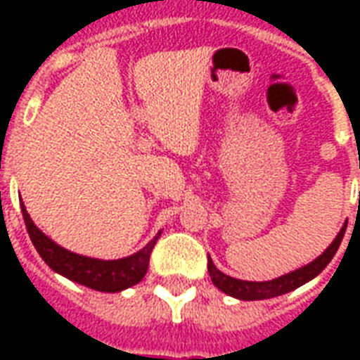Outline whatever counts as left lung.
<instances>
[{
  "mask_svg": "<svg viewBox=\"0 0 360 360\" xmlns=\"http://www.w3.org/2000/svg\"><path fill=\"white\" fill-rule=\"evenodd\" d=\"M346 226L342 228L340 233H338L336 239L333 240V245H330L321 256L316 257L312 263H308L307 267L297 269L293 273L284 274V276H280V278L269 280V282H248V280L231 278V276H228V274H224L222 271H219V269L214 267V263L211 262V257L207 259L209 276H211L213 284L217 285L220 291H224V293H228V295L231 297H237V299H243V301H259V299H271V297L284 295L288 291H293L297 290L299 285L307 284L308 280H312L314 276H318V274L329 265V262L333 259L336 250H338V246H340L342 239H344Z\"/></svg>",
  "mask_w": 360,
  "mask_h": 360,
  "instance_id": "left-lung-1",
  "label": "left lung"
}]
</instances>
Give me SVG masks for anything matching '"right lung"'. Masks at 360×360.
Wrapping results in <instances>:
<instances>
[{
  "label": "right lung",
  "instance_id": "1",
  "mask_svg": "<svg viewBox=\"0 0 360 360\" xmlns=\"http://www.w3.org/2000/svg\"><path fill=\"white\" fill-rule=\"evenodd\" d=\"M22 217H24L25 228L30 233V239L41 257L46 262L48 267H52L56 273L63 274L72 282H78L82 285H87L91 290L97 291H108L115 293L124 288L138 284L147 273L149 267V257H151L153 246L157 243L158 233L151 243H147L140 252H136L132 256L123 257V259H112V262H104V259H95V257H86L75 252H69L56 245L52 239H48L42 233L30 214L25 211L24 203H22Z\"/></svg>",
  "mask_w": 360,
  "mask_h": 360
}]
</instances>
